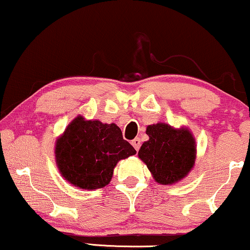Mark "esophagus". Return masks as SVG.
I'll list each match as a JSON object with an SVG mask.
<instances>
[{
	"instance_id": "34e87169",
	"label": "esophagus",
	"mask_w": 250,
	"mask_h": 250,
	"mask_svg": "<svg viewBox=\"0 0 250 250\" xmlns=\"http://www.w3.org/2000/svg\"><path fill=\"white\" fill-rule=\"evenodd\" d=\"M131 144H132L133 147H134L135 150L138 151L139 148H140V146H141V141H140V139H139V138H135L134 140H132Z\"/></svg>"
}]
</instances>
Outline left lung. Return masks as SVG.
<instances>
[{"label":"left lung","mask_w":250,"mask_h":250,"mask_svg":"<svg viewBox=\"0 0 250 250\" xmlns=\"http://www.w3.org/2000/svg\"><path fill=\"white\" fill-rule=\"evenodd\" d=\"M149 140L142 144L138 156L160 185H173L185 179L196 160L195 138L188 127L176 128L167 123L148 125Z\"/></svg>","instance_id":"obj_1"}]
</instances>
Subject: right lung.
Wrapping results in <instances>:
<instances>
[{"instance_id": "right-lung-1", "label": "right lung", "mask_w": 250, "mask_h": 250, "mask_svg": "<svg viewBox=\"0 0 250 250\" xmlns=\"http://www.w3.org/2000/svg\"><path fill=\"white\" fill-rule=\"evenodd\" d=\"M137 154L116 124L77 116L55 142L61 176L80 189L103 188L119 161Z\"/></svg>"}]
</instances>
